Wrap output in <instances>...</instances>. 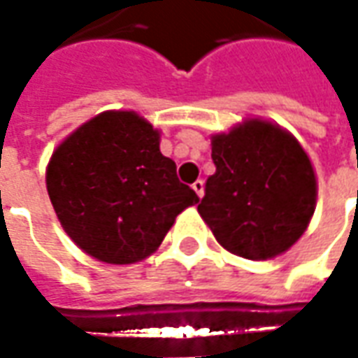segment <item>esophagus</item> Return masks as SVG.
I'll return each instance as SVG.
<instances>
[{"label":"esophagus","mask_w":358,"mask_h":358,"mask_svg":"<svg viewBox=\"0 0 358 358\" xmlns=\"http://www.w3.org/2000/svg\"><path fill=\"white\" fill-rule=\"evenodd\" d=\"M194 192L197 195H199V197H203V180H197V182H194Z\"/></svg>","instance_id":"esophagus-1"}]
</instances>
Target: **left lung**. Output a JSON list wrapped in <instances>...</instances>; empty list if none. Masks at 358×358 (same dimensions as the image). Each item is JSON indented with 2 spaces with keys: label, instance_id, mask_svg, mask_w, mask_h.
<instances>
[{
  "label": "left lung",
  "instance_id": "8db88e82",
  "mask_svg": "<svg viewBox=\"0 0 358 358\" xmlns=\"http://www.w3.org/2000/svg\"><path fill=\"white\" fill-rule=\"evenodd\" d=\"M217 171L197 205L217 241L234 255L266 261L307 230L316 178L297 140L280 126L248 120L213 138Z\"/></svg>",
  "mask_w": 358,
  "mask_h": 358
}]
</instances>
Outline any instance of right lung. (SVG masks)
Masks as SVG:
<instances>
[{"label":"right lung","mask_w":358,"mask_h":358,"mask_svg":"<svg viewBox=\"0 0 358 358\" xmlns=\"http://www.w3.org/2000/svg\"><path fill=\"white\" fill-rule=\"evenodd\" d=\"M48 194L65 232L109 264L155 251L174 218L199 197L159 149V132L132 110L101 113L51 157Z\"/></svg>","instance_id":"right-lung-1"}]
</instances>
